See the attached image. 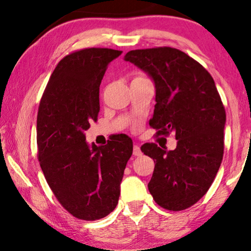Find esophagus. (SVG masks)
Returning a JSON list of instances; mask_svg holds the SVG:
<instances>
[{"label":"esophagus","mask_w":251,"mask_h":251,"mask_svg":"<svg viewBox=\"0 0 251 251\" xmlns=\"http://www.w3.org/2000/svg\"><path fill=\"white\" fill-rule=\"evenodd\" d=\"M132 153L133 155H136V157H139V155H142V151H141V148H139L138 145H135L133 146V150H132Z\"/></svg>","instance_id":"34e87169"}]
</instances>
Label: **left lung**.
<instances>
[{
    "label": "left lung",
    "instance_id": "1",
    "mask_svg": "<svg viewBox=\"0 0 251 251\" xmlns=\"http://www.w3.org/2000/svg\"><path fill=\"white\" fill-rule=\"evenodd\" d=\"M125 61L154 83L157 103L150 126L177 139L173 151L153 143L141 148L155 164L150 193L166 210L190 207L209 190L223 160L226 113L213 78L176 48L130 50Z\"/></svg>",
    "mask_w": 251,
    "mask_h": 251
}]
</instances>
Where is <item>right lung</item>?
<instances>
[{"label":"right lung","instance_id":"add662e5","mask_svg":"<svg viewBox=\"0 0 251 251\" xmlns=\"http://www.w3.org/2000/svg\"><path fill=\"white\" fill-rule=\"evenodd\" d=\"M121 54L109 48H86L67 55L51 74L39 106L41 169L57 201L78 219H101L115 209L132 154L128 136L118 135L103 146L85 141L90 122L97 121L100 110L103 75Z\"/></svg>","mask_w":251,"mask_h":251}]
</instances>
